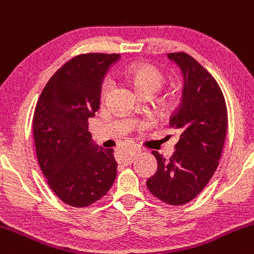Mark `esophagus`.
<instances>
[{"instance_id": "1", "label": "esophagus", "mask_w": 254, "mask_h": 254, "mask_svg": "<svg viewBox=\"0 0 254 254\" xmlns=\"http://www.w3.org/2000/svg\"><path fill=\"white\" fill-rule=\"evenodd\" d=\"M139 151V149L137 148V146H130L129 150H128V155H129V159H128V163H130V161L133 160V158L135 156V154Z\"/></svg>"}]
</instances>
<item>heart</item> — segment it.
Wrapping results in <instances>:
<instances>
[{
  "label": "heart",
  "mask_w": 254,
  "mask_h": 254,
  "mask_svg": "<svg viewBox=\"0 0 254 254\" xmlns=\"http://www.w3.org/2000/svg\"><path fill=\"white\" fill-rule=\"evenodd\" d=\"M126 75L137 90L138 94H155L159 91L165 82V77L155 66L144 62L133 64L127 67ZM114 87V80L110 77L104 78L101 83V98H106Z\"/></svg>",
  "instance_id": "1"
}]
</instances>
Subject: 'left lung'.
Segmentation results:
<instances>
[{"mask_svg":"<svg viewBox=\"0 0 254 254\" xmlns=\"http://www.w3.org/2000/svg\"><path fill=\"white\" fill-rule=\"evenodd\" d=\"M167 57L184 74L181 103L170 119L179 142L170 159L153 151L158 169L146 187L164 203L182 205L204 190L219 165L227 132V109L220 87L202 64L185 52Z\"/></svg>","mask_w":254,"mask_h":254,"instance_id":"8db88e82","label":"left lung"}]
</instances>
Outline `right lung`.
<instances>
[{"label":"right lung","instance_id":"add662e5","mask_svg":"<svg viewBox=\"0 0 254 254\" xmlns=\"http://www.w3.org/2000/svg\"><path fill=\"white\" fill-rule=\"evenodd\" d=\"M119 59V54L73 57L50 78L34 111L39 165L55 194L70 206L95 203L116 179L114 149L93 142L88 121L100 108L104 77Z\"/></svg>","mask_w":254,"mask_h":254}]
</instances>
